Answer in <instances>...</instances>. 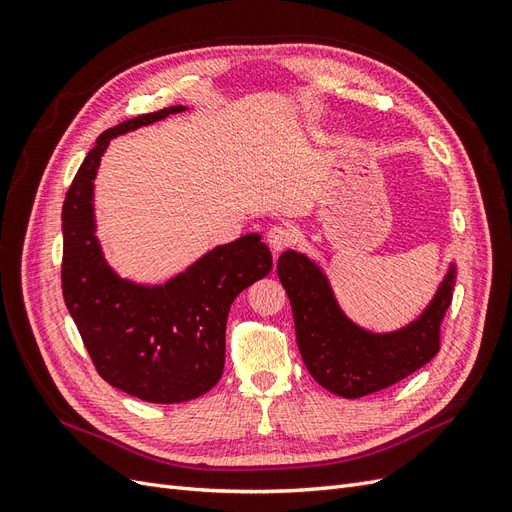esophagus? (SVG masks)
I'll return each instance as SVG.
<instances>
[{"mask_svg": "<svg viewBox=\"0 0 512 512\" xmlns=\"http://www.w3.org/2000/svg\"><path fill=\"white\" fill-rule=\"evenodd\" d=\"M267 243H269V247H271L273 252L286 250V247H290L294 243L292 230L288 226H282V224L271 226L269 232H267Z\"/></svg>", "mask_w": 512, "mask_h": 512, "instance_id": "34e87169", "label": "esophagus"}]
</instances>
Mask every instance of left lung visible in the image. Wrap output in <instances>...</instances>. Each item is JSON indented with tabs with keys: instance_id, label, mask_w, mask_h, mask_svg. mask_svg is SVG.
<instances>
[{
	"instance_id": "obj_1",
	"label": "left lung",
	"mask_w": 512,
	"mask_h": 512,
	"mask_svg": "<svg viewBox=\"0 0 512 512\" xmlns=\"http://www.w3.org/2000/svg\"><path fill=\"white\" fill-rule=\"evenodd\" d=\"M277 275L292 305L307 371L327 391L359 399L408 378L438 354L440 324L451 307L457 269L448 267L421 316L391 333H371L354 324L339 307L329 277L305 254L284 252Z\"/></svg>"
}]
</instances>
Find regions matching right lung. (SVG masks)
Listing matches in <instances>:
<instances>
[{
  "label": "right lung",
  "mask_w": 512,
  "mask_h": 512,
  "mask_svg": "<svg viewBox=\"0 0 512 512\" xmlns=\"http://www.w3.org/2000/svg\"><path fill=\"white\" fill-rule=\"evenodd\" d=\"M181 111V104L168 106L102 132L61 209V288L68 312L98 374L149 404H181L218 384L230 305L273 267L256 232L213 247L166 284H136L108 267L94 213V179L104 151L111 138Z\"/></svg>",
  "instance_id": "obj_1"
}]
</instances>
